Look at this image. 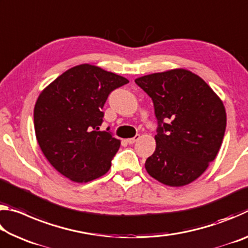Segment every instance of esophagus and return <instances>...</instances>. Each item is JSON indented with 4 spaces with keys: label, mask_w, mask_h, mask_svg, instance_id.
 <instances>
[{
    "label": "esophagus",
    "mask_w": 248,
    "mask_h": 248,
    "mask_svg": "<svg viewBox=\"0 0 248 248\" xmlns=\"http://www.w3.org/2000/svg\"><path fill=\"white\" fill-rule=\"evenodd\" d=\"M139 139H140V136H139V134H138V136H136L134 138H130V139H127V143L133 144L134 142H137Z\"/></svg>",
    "instance_id": "obj_1"
}]
</instances>
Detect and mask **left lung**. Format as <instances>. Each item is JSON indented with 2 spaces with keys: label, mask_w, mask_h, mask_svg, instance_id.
Returning a JSON list of instances; mask_svg holds the SVG:
<instances>
[{
  "label": "left lung",
  "mask_w": 248,
  "mask_h": 248,
  "mask_svg": "<svg viewBox=\"0 0 248 248\" xmlns=\"http://www.w3.org/2000/svg\"><path fill=\"white\" fill-rule=\"evenodd\" d=\"M153 100L156 149L145 170L159 183L185 186L203 174L223 141L226 112L219 96L198 75L174 69L138 78Z\"/></svg>",
  "instance_id": "left-lung-1"
}]
</instances>
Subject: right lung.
<instances>
[{
    "mask_svg": "<svg viewBox=\"0 0 248 248\" xmlns=\"http://www.w3.org/2000/svg\"><path fill=\"white\" fill-rule=\"evenodd\" d=\"M129 83L96 65L79 64L65 71L41 92L33 109L38 144L59 173L75 183H87L107 173L120 140L103 124L108 95Z\"/></svg>",
    "mask_w": 248,
    "mask_h": 248,
    "instance_id": "1",
    "label": "right lung"
}]
</instances>
